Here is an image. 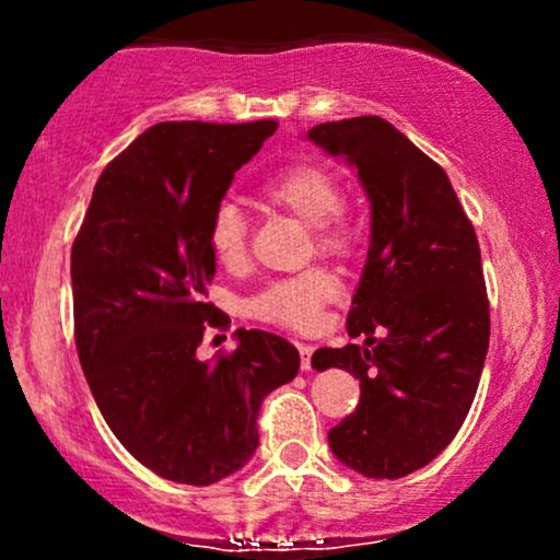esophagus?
Here are the masks:
<instances>
[{
    "label": "esophagus",
    "mask_w": 560,
    "mask_h": 560,
    "mask_svg": "<svg viewBox=\"0 0 560 560\" xmlns=\"http://www.w3.org/2000/svg\"><path fill=\"white\" fill-rule=\"evenodd\" d=\"M298 350H300V365H302V371H311V358H313V350H316V347L307 345V342H300Z\"/></svg>",
    "instance_id": "34e87169"
}]
</instances>
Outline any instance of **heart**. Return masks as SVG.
<instances>
[{"label":"heart","instance_id":"heart-1","mask_svg":"<svg viewBox=\"0 0 560 560\" xmlns=\"http://www.w3.org/2000/svg\"><path fill=\"white\" fill-rule=\"evenodd\" d=\"M260 195L273 208L287 210L307 223L318 249L337 255L350 249L352 229L339 213L345 205V186L329 168L318 163H294L266 178ZM208 247L226 268H236L247 255V218L229 199L218 202L210 215ZM337 279L329 271L311 268L262 287L255 298H249L247 311L266 324L305 331L318 324L320 311L337 298Z\"/></svg>","mask_w":560,"mask_h":560}]
</instances>
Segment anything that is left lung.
<instances>
[{"mask_svg":"<svg viewBox=\"0 0 560 560\" xmlns=\"http://www.w3.org/2000/svg\"><path fill=\"white\" fill-rule=\"evenodd\" d=\"M307 139L358 168L371 202L369 258L347 334L365 345L320 347L318 371L361 378V402L329 447L369 479L432 464L477 395L490 302L477 234L447 173L378 115L313 126Z\"/></svg>","mask_w":560,"mask_h":560,"instance_id":"1","label":"left lung"}]
</instances>
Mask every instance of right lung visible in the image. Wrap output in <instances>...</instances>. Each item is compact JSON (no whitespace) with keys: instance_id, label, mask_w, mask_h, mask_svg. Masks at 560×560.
I'll list each match as a JSON object with an SVG mask.
<instances>
[{"instance_id":"right-lung-1","label":"right lung","mask_w":560,"mask_h":560,"mask_svg":"<svg viewBox=\"0 0 560 560\" xmlns=\"http://www.w3.org/2000/svg\"><path fill=\"white\" fill-rule=\"evenodd\" d=\"M276 120L158 124L102 171L70 253L75 350L96 408L141 466L215 485L253 458L266 395L292 382L298 347L236 329V350L199 361L229 329L208 298V223Z\"/></svg>"}]
</instances>
